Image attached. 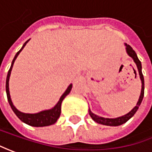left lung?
<instances>
[{
	"instance_id": "left-lung-1",
	"label": "left lung",
	"mask_w": 152,
	"mask_h": 152,
	"mask_svg": "<svg viewBox=\"0 0 152 152\" xmlns=\"http://www.w3.org/2000/svg\"><path fill=\"white\" fill-rule=\"evenodd\" d=\"M125 46H126V52L132 59L134 61V63L136 64V66H137V69H138L139 71V75H140V78L141 80V92H140V97H139V100L135 107H134L133 109L129 112L127 114L124 115V116H121V117H118V118H103V117H99L96 114H94L93 113H92V111L89 109L88 112H89V114L91 116V118L98 124H104V125H108V126H118V125H121L123 124L126 123L128 121L129 119L130 118H132L134 116V114L136 113V111L138 110L139 107L140 105V103L142 102V99L144 97V90H145V83H144V76H143V74H142V71H141V63L140 61L138 59L137 57V55L136 53L134 52V50L131 48V46H129L127 44H124Z\"/></svg>"
}]
</instances>
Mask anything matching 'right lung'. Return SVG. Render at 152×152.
Masks as SVG:
<instances>
[{
    "mask_svg": "<svg viewBox=\"0 0 152 152\" xmlns=\"http://www.w3.org/2000/svg\"><path fill=\"white\" fill-rule=\"evenodd\" d=\"M29 39L28 41H26L24 43V45H23L22 49L19 50L18 52L16 54L15 57H14L13 60L12 62V66L10 67L9 71H8L7 76V81H6V91H7V100L9 102V104L12 107V109L13 110V112L15 113V114L18 117V118L23 121V123L27 124L28 125L31 126H34V127H44V126H49L51 124H54L57 121V119L60 118V112H61V103L62 101L65 97L70 93L71 88H72V84H71L70 86L67 87V89L66 90V92L63 93V95L60 97L59 102H57V104L55 105V107H52L51 109H48V110H44L41 111L39 113H22L18 111L15 106L13 105V103L12 102L11 99V96H10V92H9V79H10V76H11V71L12 69L15 60L17 59V57L20 54V52L23 50L25 45H27V43L28 42Z\"/></svg>",
    "mask_w": 152,
    "mask_h": 152,
    "instance_id": "obj_1",
    "label": "right lung"
}]
</instances>
